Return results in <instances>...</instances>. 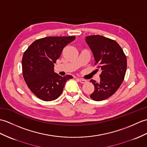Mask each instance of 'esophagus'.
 <instances>
[{"label":"esophagus","instance_id":"34e87169","mask_svg":"<svg viewBox=\"0 0 147 147\" xmlns=\"http://www.w3.org/2000/svg\"><path fill=\"white\" fill-rule=\"evenodd\" d=\"M79 81L81 83H86L87 81L86 80H84V79H81V78H80V79H79Z\"/></svg>","mask_w":147,"mask_h":147}]
</instances>
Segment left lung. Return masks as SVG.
<instances>
[{
	"mask_svg": "<svg viewBox=\"0 0 147 147\" xmlns=\"http://www.w3.org/2000/svg\"><path fill=\"white\" fill-rule=\"evenodd\" d=\"M85 40L93 53L95 64L101 69L100 81L91 80L94 91L90 98L102 101L112 96L123 81L127 71V57L115 40L100 35L86 36Z\"/></svg>",
	"mask_w": 147,
	"mask_h": 147,
	"instance_id": "1",
	"label": "left lung"
}]
</instances>
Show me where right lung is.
<instances>
[{
  "mask_svg": "<svg viewBox=\"0 0 147 147\" xmlns=\"http://www.w3.org/2000/svg\"><path fill=\"white\" fill-rule=\"evenodd\" d=\"M75 36H50L32 42L23 54L22 74L30 90L40 100L50 101L62 93L71 75L61 76L54 71V64L67 44Z\"/></svg>",
  "mask_w": 147,
  "mask_h": 147,
  "instance_id": "right-lung-1",
  "label": "right lung"
}]
</instances>
